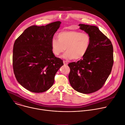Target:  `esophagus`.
Listing matches in <instances>:
<instances>
[{
  "label": "esophagus",
  "instance_id": "1",
  "mask_svg": "<svg viewBox=\"0 0 125 125\" xmlns=\"http://www.w3.org/2000/svg\"><path fill=\"white\" fill-rule=\"evenodd\" d=\"M63 64H64V65H66L68 64V62H66V61H63Z\"/></svg>",
  "mask_w": 125,
  "mask_h": 125
}]
</instances>
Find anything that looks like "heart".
Here are the masks:
<instances>
[{"label":"heart","mask_w":125,"mask_h":125,"mask_svg":"<svg viewBox=\"0 0 125 125\" xmlns=\"http://www.w3.org/2000/svg\"><path fill=\"white\" fill-rule=\"evenodd\" d=\"M58 39L52 38L51 40L52 52L55 56H58L65 49L66 52L62 58L66 60H78L83 58L91 43L88 34L76 30L62 31L58 34Z\"/></svg>","instance_id":"heart-1"}]
</instances>
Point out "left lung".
I'll return each mask as SVG.
<instances>
[{
    "mask_svg": "<svg viewBox=\"0 0 125 125\" xmlns=\"http://www.w3.org/2000/svg\"><path fill=\"white\" fill-rule=\"evenodd\" d=\"M79 26L80 29L89 35L91 43L83 58L68 64L71 70L68 79L75 90L89 94L100 89L111 72L113 48L111 42L97 26Z\"/></svg>",
    "mask_w": 125,
    "mask_h": 125,
    "instance_id": "8db88e82",
    "label": "left lung"
}]
</instances>
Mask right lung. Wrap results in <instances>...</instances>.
I'll return each instance as SVG.
<instances>
[{
	"label": "right lung",
	"mask_w": 125,
	"mask_h": 125,
	"mask_svg": "<svg viewBox=\"0 0 125 125\" xmlns=\"http://www.w3.org/2000/svg\"><path fill=\"white\" fill-rule=\"evenodd\" d=\"M61 21L46 26L33 25L16 40L13 50V68L23 87L34 93L43 92L54 83L55 74L63 65L52 51L51 42Z\"/></svg>",
	"instance_id": "add662e5"
}]
</instances>
